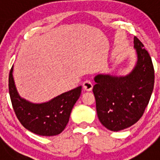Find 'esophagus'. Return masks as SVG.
Segmentation results:
<instances>
[{
	"label": "esophagus",
	"mask_w": 160,
	"mask_h": 160,
	"mask_svg": "<svg viewBox=\"0 0 160 160\" xmlns=\"http://www.w3.org/2000/svg\"><path fill=\"white\" fill-rule=\"evenodd\" d=\"M83 89L86 91H90L92 90L93 89V84L91 83V82L89 81V80H87L83 82Z\"/></svg>",
	"instance_id": "34e87169"
}]
</instances>
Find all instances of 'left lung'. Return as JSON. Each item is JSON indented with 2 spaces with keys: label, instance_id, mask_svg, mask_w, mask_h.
<instances>
[{
  "label": "left lung",
  "instance_id": "1",
  "mask_svg": "<svg viewBox=\"0 0 160 160\" xmlns=\"http://www.w3.org/2000/svg\"><path fill=\"white\" fill-rule=\"evenodd\" d=\"M136 66L127 76L98 74L93 92L98 119L106 128L118 131L130 128L142 116L154 88L155 71L149 53L136 37Z\"/></svg>",
  "mask_w": 160,
  "mask_h": 160
}]
</instances>
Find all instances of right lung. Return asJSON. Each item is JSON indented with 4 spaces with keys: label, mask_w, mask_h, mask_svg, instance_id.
<instances>
[{
    "label": "right lung",
    "mask_w": 160,
    "mask_h": 160,
    "mask_svg": "<svg viewBox=\"0 0 160 160\" xmlns=\"http://www.w3.org/2000/svg\"><path fill=\"white\" fill-rule=\"evenodd\" d=\"M8 76V91L17 118L24 128L36 135L53 136L66 128L72 108L80 97L82 87L60 94L47 102L32 103L20 97L12 78Z\"/></svg>",
    "instance_id": "right-lung-1"
}]
</instances>
